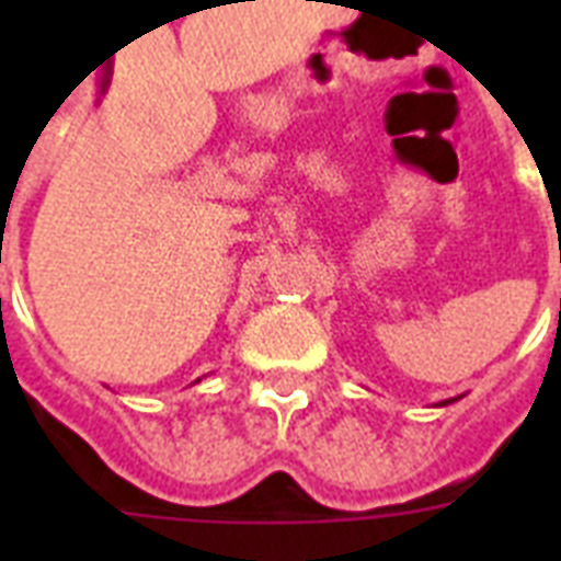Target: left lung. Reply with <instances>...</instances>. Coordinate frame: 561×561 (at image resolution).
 I'll return each mask as SVG.
<instances>
[{"mask_svg": "<svg viewBox=\"0 0 561 561\" xmlns=\"http://www.w3.org/2000/svg\"><path fill=\"white\" fill-rule=\"evenodd\" d=\"M445 404H448V401H445Z\"/></svg>", "mask_w": 561, "mask_h": 561, "instance_id": "8db88e82", "label": "left lung"}]
</instances>
